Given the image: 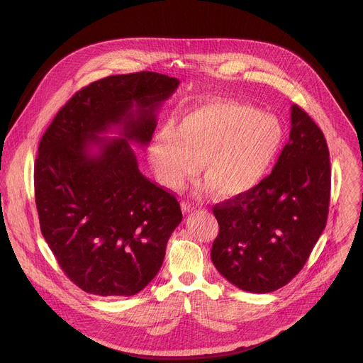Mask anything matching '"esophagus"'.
Instances as JSON below:
<instances>
[{"instance_id": "esophagus-1", "label": "esophagus", "mask_w": 363, "mask_h": 363, "mask_svg": "<svg viewBox=\"0 0 363 363\" xmlns=\"http://www.w3.org/2000/svg\"><path fill=\"white\" fill-rule=\"evenodd\" d=\"M181 208H182V211H184L185 214H189V213L195 211V208H196V206H195L194 203L188 202V201H182V203H181Z\"/></svg>"}]
</instances>
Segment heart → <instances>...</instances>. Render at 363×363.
<instances>
[{
    "mask_svg": "<svg viewBox=\"0 0 363 363\" xmlns=\"http://www.w3.org/2000/svg\"><path fill=\"white\" fill-rule=\"evenodd\" d=\"M284 143V128L270 113L238 101H210L184 112L175 126L155 135L149 158L160 182L179 189L199 169L205 189L244 195L273 169Z\"/></svg>",
    "mask_w": 363,
    "mask_h": 363,
    "instance_id": "heart-1",
    "label": "heart"
}]
</instances>
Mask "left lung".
Listing matches in <instances>:
<instances>
[{
  "mask_svg": "<svg viewBox=\"0 0 363 363\" xmlns=\"http://www.w3.org/2000/svg\"><path fill=\"white\" fill-rule=\"evenodd\" d=\"M291 129L272 174L252 191L214 206L220 225L211 260L250 293L286 286L322 235L330 201V161L323 132L291 106Z\"/></svg>",
  "mask_w": 363,
  "mask_h": 363,
  "instance_id": "obj_1",
  "label": "left lung"
}]
</instances>
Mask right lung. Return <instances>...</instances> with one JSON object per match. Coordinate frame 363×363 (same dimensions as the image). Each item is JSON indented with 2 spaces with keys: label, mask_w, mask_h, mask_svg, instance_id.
Wrapping results in <instances>:
<instances>
[{
  "label": "right lung",
  "mask_w": 363,
  "mask_h": 363,
  "mask_svg": "<svg viewBox=\"0 0 363 363\" xmlns=\"http://www.w3.org/2000/svg\"><path fill=\"white\" fill-rule=\"evenodd\" d=\"M179 80L153 72L109 76L79 90L38 145L40 228L67 277L96 296H133L158 274L182 221L168 191L143 177L130 146H147ZM116 133L118 138L101 137Z\"/></svg>",
  "instance_id": "1"
}]
</instances>
